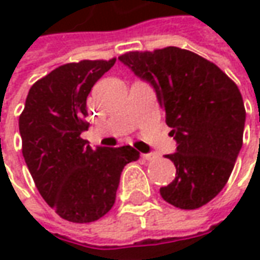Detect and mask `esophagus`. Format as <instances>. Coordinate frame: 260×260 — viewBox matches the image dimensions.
<instances>
[{"mask_svg": "<svg viewBox=\"0 0 260 260\" xmlns=\"http://www.w3.org/2000/svg\"><path fill=\"white\" fill-rule=\"evenodd\" d=\"M143 158L147 160V161H151V160L157 158V154L156 153H146V154H143Z\"/></svg>", "mask_w": 260, "mask_h": 260, "instance_id": "esophagus-1", "label": "esophagus"}]
</instances>
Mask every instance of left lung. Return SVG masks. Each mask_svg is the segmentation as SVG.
Segmentation results:
<instances>
[{"label": "left lung", "instance_id": "obj_1", "mask_svg": "<svg viewBox=\"0 0 260 260\" xmlns=\"http://www.w3.org/2000/svg\"><path fill=\"white\" fill-rule=\"evenodd\" d=\"M118 60L154 88L177 144L166 154L176 177L160 187L161 198L186 210L206 205L228 183L242 149L246 111L238 85L213 62L177 47Z\"/></svg>", "mask_w": 260, "mask_h": 260}]
</instances>
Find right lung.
<instances>
[{"label": "right lung", "instance_id": "right-lung-1", "mask_svg": "<svg viewBox=\"0 0 260 260\" xmlns=\"http://www.w3.org/2000/svg\"><path fill=\"white\" fill-rule=\"evenodd\" d=\"M116 58L83 60L53 70L29 88L21 113L22 156L43 199L73 223L99 220L113 207L121 172L140 153L132 146L91 149L87 97Z\"/></svg>", "mask_w": 260, "mask_h": 260}]
</instances>
